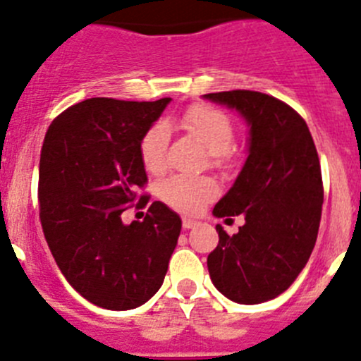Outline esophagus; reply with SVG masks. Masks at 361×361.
I'll list each match as a JSON object with an SVG mask.
<instances>
[{"mask_svg": "<svg viewBox=\"0 0 361 361\" xmlns=\"http://www.w3.org/2000/svg\"><path fill=\"white\" fill-rule=\"evenodd\" d=\"M197 226V221H194V219H188V217H183V228L185 230H192V228Z\"/></svg>", "mask_w": 361, "mask_h": 361, "instance_id": "obj_1", "label": "esophagus"}]
</instances>
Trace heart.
<instances>
[{"instance_id": "1", "label": "heart", "mask_w": 361, "mask_h": 361, "mask_svg": "<svg viewBox=\"0 0 361 361\" xmlns=\"http://www.w3.org/2000/svg\"><path fill=\"white\" fill-rule=\"evenodd\" d=\"M180 126L214 157V164L226 160L235 139V128L230 117L214 106H192L180 121ZM169 130L154 124L140 140V158L147 173L161 174L167 167ZM217 194V185L210 178H194L176 174L160 185V197L174 210L196 214Z\"/></svg>"}]
</instances>
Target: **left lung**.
<instances>
[{"label":"left lung","mask_w":361,"mask_h":361,"mask_svg":"<svg viewBox=\"0 0 361 361\" xmlns=\"http://www.w3.org/2000/svg\"><path fill=\"white\" fill-rule=\"evenodd\" d=\"M237 110L249 126L247 158L215 217L244 215L238 233L219 226L208 255L212 283L238 305L271 301L287 290L308 262L322 212V174L305 119L288 104L255 90L204 94Z\"/></svg>","instance_id":"8db88e82"}]
</instances>
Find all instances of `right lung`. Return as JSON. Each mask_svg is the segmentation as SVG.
Masks as SVG:
<instances>
[{
    "mask_svg": "<svg viewBox=\"0 0 361 361\" xmlns=\"http://www.w3.org/2000/svg\"><path fill=\"white\" fill-rule=\"evenodd\" d=\"M169 103L90 97L60 114L44 137V237L71 287L99 308L121 312L149 301L178 244L180 215L160 201L144 221L123 222L135 188L147 181L140 140Z\"/></svg>",
    "mask_w": 361,
    "mask_h": 361,
    "instance_id": "1",
    "label": "right lung"
}]
</instances>
